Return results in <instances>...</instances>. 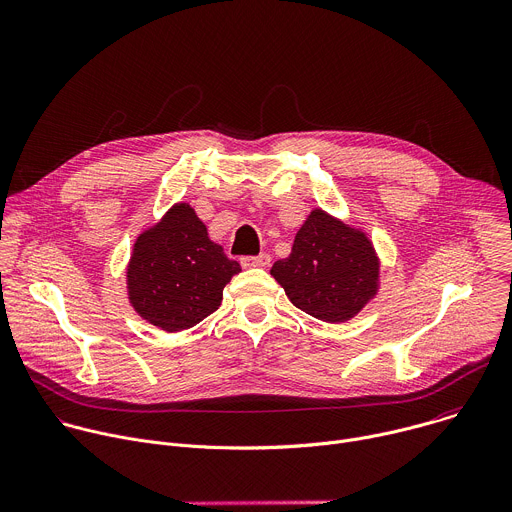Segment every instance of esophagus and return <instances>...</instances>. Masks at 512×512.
Here are the masks:
<instances>
[{
  "label": "esophagus",
  "mask_w": 512,
  "mask_h": 512,
  "mask_svg": "<svg viewBox=\"0 0 512 512\" xmlns=\"http://www.w3.org/2000/svg\"><path fill=\"white\" fill-rule=\"evenodd\" d=\"M271 263V257L267 253L261 255H245L241 257V265L243 267H267Z\"/></svg>",
  "instance_id": "obj_1"
}]
</instances>
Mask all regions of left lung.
<instances>
[{
  "label": "left lung",
  "instance_id": "left-lung-1",
  "mask_svg": "<svg viewBox=\"0 0 512 512\" xmlns=\"http://www.w3.org/2000/svg\"><path fill=\"white\" fill-rule=\"evenodd\" d=\"M289 302L330 324L354 318L381 287V261L369 235L314 208L289 257L271 267Z\"/></svg>",
  "mask_w": 512,
  "mask_h": 512
}]
</instances>
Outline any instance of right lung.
Instances as JSON below:
<instances>
[{
    "label": "right lung",
    "instance_id": "right-lung-1",
    "mask_svg": "<svg viewBox=\"0 0 512 512\" xmlns=\"http://www.w3.org/2000/svg\"><path fill=\"white\" fill-rule=\"evenodd\" d=\"M241 265L208 237L188 202H176L139 233L127 263V298L145 322L166 332L196 326L223 302Z\"/></svg>",
    "mask_w": 512,
    "mask_h": 512
}]
</instances>
